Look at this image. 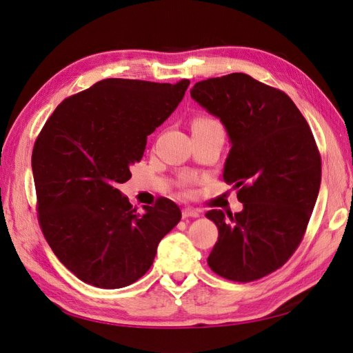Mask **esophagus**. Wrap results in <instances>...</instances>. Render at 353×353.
<instances>
[{"mask_svg": "<svg viewBox=\"0 0 353 353\" xmlns=\"http://www.w3.org/2000/svg\"><path fill=\"white\" fill-rule=\"evenodd\" d=\"M199 216H200L199 209H193V208L183 209V218H199Z\"/></svg>", "mask_w": 353, "mask_h": 353, "instance_id": "esophagus-1", "label": "esophagus"}]
</instances>
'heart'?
<instances>
[{
	"mask_svg": "<svg viewBox=\"0 0 353 353\" xmlns=\"http://www.w3.org/2000/svg\"><path fill=\"white\" fill-rule=\"evenodd\" d=\"M209 128H219L222 130V125L210 116H199L193 121V130H209Z\"/></svg>",
	"mask_w": 353,
	"mask_h": 353,
	"instance_id": "1",
	"label": "heart"
}]
</instances>
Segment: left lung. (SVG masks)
<instances>
[{
    "mask_svg": "<svg viewBox=\"0 0 353 353\" xmlns=\"http://www.w3.org/2000/svg\"><path fill=\"white\" fill-rule=\"evenodd\" d=\"M190 94L225 126L223 179L243 203L234 215L206 213L219 231L208 263L227 280H259L290 259L312 215L321 185L312 131L285 92L245 73L197 82Z\"/></svg>",
    "mask_w": 353,
    "mask_h": 353,
    "instance_id": "obj_1",
    "label": "left lung"
}]
</instances>
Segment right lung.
<instances>
[{
  "label": "right lung",
  "mask_w": 353,
  "mask_h": 353,
  "mask_svg": "<svg viewBox=\"0 0 353 353\" xmlns=\"http://www.w3.org/2000/svg\"><path fill=\"white\" fill-rule=\"evenodd\" d=\"M190 81L110 78L57 105L38 135L32 172L42 234L83 283L121 288L150 270L181 219L172 200L135 208L117 185L131 178L150 135L178 108Z\"/></svg>",
  "instance_id": "1"
}]
</instances>
